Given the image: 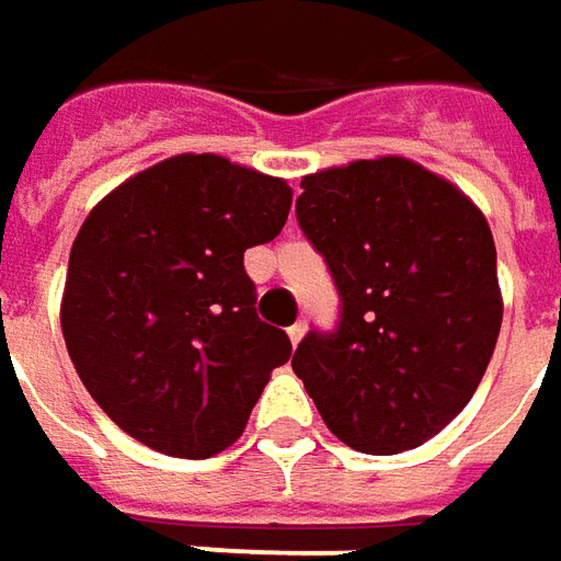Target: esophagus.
<instances>
[{
    "instance_id": "1",
    "label": "esophagus",
    "mask_w": 561,
    "mask_h": 561,
    "mask_svg": "<svg viewBox=\"0 0 561 561\" xmlns=\"http://www.w3.org/2000/svg\"><path fill=\"white\" fill-rule=\"evenodd\" d=\"M304 331H307V325H304V322H297V325H291V329H288V337H291V344H300V337H304Z\"/></svg>"
}]
</instances>
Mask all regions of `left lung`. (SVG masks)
I'll return each mask as SVG.
<instances>
[{"mask_svg": "<svg viewBox=\"0 0 561 561\" xmlns=\"http://www.w3.org/2000/svg\"><path fill=\"white\" fill-rule=\"evenodd\" d=\"M297 224L341 291L334 334L310 331L291 368L331 433L365 455L411 451L455 421L504 319L489 220L405 156L307 174Z\"/></svg>", "mask_w": 561, "mask_h": 561, "instance_id": "1", "label": "left lung"}]
</instances>
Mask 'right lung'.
Segmentation results:
<instances>
[{
    "instance_id": "obj_1",
    "label": "right lung",
    "mask_w": 561,
    "mask_h": 561,
    "mask_svg": "<svg viewBox=\"0 0 561 561\" xmlns=\"http://www.w3.org/2000/svg\"><path fill=\"white\" fill-rule=\"evenodd\" d=\"M288 211V181L217 152L162 159L91 208L60 329L91 399L131 439L202 460L245 433L291 341L257 319L242 257Z\"/></svg>"
}]
</instances>
